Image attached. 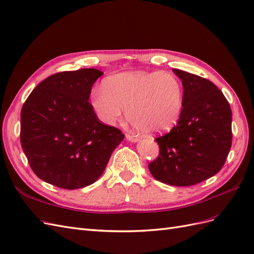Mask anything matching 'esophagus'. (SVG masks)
Instances as JSON below:
<instances>
[{
    "label": "esophagus",
    "instance_id": "esophagus-1",
    "mask_svg": "<svg viewBox=\"0 0 254 254\" xmlns=\"http://www.w3.org/2000/svg\"><path fill=\"white\" fill-rule=\"evenodd\" d=\"M126 137H127V140L131 141V142H137V141H139V137H137L134 134H131V133H126Z\"/></svg>",
    "mask_w": 254,
    "mask_h": 254
}]
</instances>
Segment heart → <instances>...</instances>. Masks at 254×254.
I'll use <instances>...</instances> for the list:
<instances>
[{"instance_id": "b5f03b06", "label": "heart", "mask_w": 254, "mask_h": 254, "mask_svg": "<svg viewBox=\"0 0 254 254\" xmlns=\"http://www.w3.org/2000/svg\"><path fill=\"white\" fill-rule=\"evenodd\" d=\"M92 107L105 124H114L126 109V117L142 132H160L178 122L183 105L179 79L160 72L122 73L103 83L91 95Z\"/></svg>"}]
</instances>
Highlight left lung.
I'll return each instance as SVG.
<instances>
[{"label": "left lung", "mask_w": 254, "mask_h": 254, "mask_svg": "<svg viewBox=\"0 0 254 254\" xmlns=\"http://www.w3.org/2000/svg\"><path fill=\"white\" fill-rule=\"evenodd\" d=\"M182 81L180 118L158 136L159 156L148 164L158 181L190 187L216 175L232 145V111L222 92L209 79L174 68Z\"/></svg>", "instance_id": "8db88e82"}]
</instances>
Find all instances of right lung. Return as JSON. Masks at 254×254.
Returning <instances> with one entry per match:
<instances>
[{
  "label": "right lung",
  "instance_id": "obj_1",
  "mask_svg": "<svg viewBox=\"0 0 254 254\" xmlns=\"http://www.w3.org/2000/svg\"><path fill=\"white\" fill-rule=\"evenodd\" d=\"M96 68L59 72L42 80L21 110V146L37 177L75 190L95 182L124 140L120 129L99 121L89 102Z\"/></svg>",
  "mask_w": 254,
  "mask_h": 254
}]
</instances>
